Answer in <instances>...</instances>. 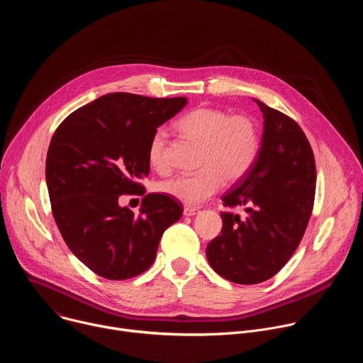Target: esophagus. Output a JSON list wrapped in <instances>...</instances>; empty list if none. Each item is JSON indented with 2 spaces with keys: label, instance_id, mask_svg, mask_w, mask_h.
I'll use <instances>...</instances> for the list:
<instances>
[{
  "label": "esophagus",
  "instance_id": "esophagus-1",
  "mask_svg": "<svg viewBox=\"0 0 363 363\" xmlns=\"http://www.w3.org/2000/svg\"><path fill=\"white\" fill-rule=\"evenodd\" d=\"M196 213H198V208H195V206H188V205L184 206V216L192 217V216H195Z\"/></svg>",
  "mask_w": 363,
  "mask_h": 363
}]
</instances>
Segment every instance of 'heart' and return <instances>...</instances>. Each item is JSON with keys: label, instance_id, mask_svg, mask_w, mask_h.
I'll return each mask as SVG.
<instances>
[{"label": "heart", "instance_id": "heart-1", "mask_svg": "<svg viewBox=\"0 0 363 363\" xmlns=\"http://www.w3.org/2000/svg\"><path fill=\"white\" fill-rule=\"evenodd\" d=\"M175 128L186 138L199 143L196 167L192 174H178L158 184V189L186 205H199L213 196L227 182H237L247 175L260 149L257 123L247 115L199 106L177 122ZM167 140L157 130L147 143L149 165L161 174L169 168Z\"/></svg>", "mask_w": 363, "mask_h": 363}]
</instances>
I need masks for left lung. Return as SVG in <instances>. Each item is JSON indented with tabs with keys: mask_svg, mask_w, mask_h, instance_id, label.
Here are the masks:
<instances>
[{
	"mask_svg": "<svg viewBox=\"0 0 363 363\" xmlns=\"http://www.w3.org/2000/svg\"><path fill=\"white\" fill-rule=\"evenodd\" d=\"M264 116L262 147L254 165L223 196V205H245L247 218L221 213L223 230L206 245L210 266L225 280L257 284L276 276L298 247L316 192L313 149L290 116L257 100Z\"/></svg>",
	"mask_w": 363,
	"mask_h": 363,
	"instance_id": "8db88e82",
	"label": "left lung"
}]
</instances>
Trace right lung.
<instances>
[{
    "mask_svg": "<svg viewBox=\"0 0 363 363\" xmlns=\"http://www.w3.org/2000/svg\"><path fill=\"white\" fill-rule=\"evenodd\" d=\"M186 105L185 97L111 93L70 113L51 138L45 181L51 213L79 260L108 280L146 272L164 231L182 216L165 194H147L135 216L122 195H143L152 135Z\"/></svg>",
    "mask_w": 363,
    "mask_h": 363,
    "instance_id": "obj_1",
    "label": "right lung"
}]
</instances>
